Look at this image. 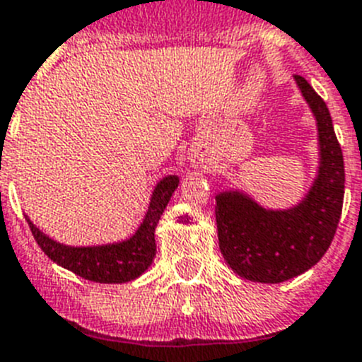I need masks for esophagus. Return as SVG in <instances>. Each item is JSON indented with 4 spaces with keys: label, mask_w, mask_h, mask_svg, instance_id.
<instances>
[{
    "label": "esophagus",
    "mask_w": 362,
    "mask_h": 362,
    "mask_svg": "<svg viewBox=\"0 0 362 362\" xmlns=\"http://www.w3.org/2000/svg\"><path fill=\"white\" fill-rule=\"evenodd\" d=\"M193 163H194V168H199L200 163H202V160H200V158H194Z\"/></svg>",
    "instance_id": "1"
}]
</instances>
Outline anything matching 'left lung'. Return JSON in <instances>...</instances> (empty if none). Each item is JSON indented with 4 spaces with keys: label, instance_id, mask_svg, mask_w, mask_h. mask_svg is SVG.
<instances>
[{
    "label": "left lung",
    "instance_id": "1",
    "mask_svg": "<svg viewBox=\"0 0 362 362\" xmlns=\"http://www.w3.org/2000/svg\"><path fill=\"white\" fill-rule=\"evenodd\" d=\"M317 124V175L290 207H264L242 189L215 194L218 246L228 266L251 282L279 284L308 272L328 251L344 199V160L325 100L293 76Z\"/></svg>",
    "mask_w": 362,
    "mask_h": 362
}]
</instances>
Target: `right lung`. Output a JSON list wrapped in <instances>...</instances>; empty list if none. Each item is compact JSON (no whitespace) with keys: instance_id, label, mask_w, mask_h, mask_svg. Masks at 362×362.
<instances>
[{"instance_id":"1","label":"right lung","mask_w":362,"mask_h":362,"mask_svg":"<svg viewBox=\"0 0 362 362\" xmlns=\"http://www.w3.org/2000/svg\"><path fill=\"white\" fill-rule=\"evenodd\" d=\"M178 184L180 178L177 175H168L156 182L142 222L136 231L124 240L96 244V246H67L43 233L30 218H27V222L37 246L42 247L43 253L52 262L76 273L86 281L100 282V284H124L146 273L155 259L156 224Z\"/></svg>"}]
</instances>
